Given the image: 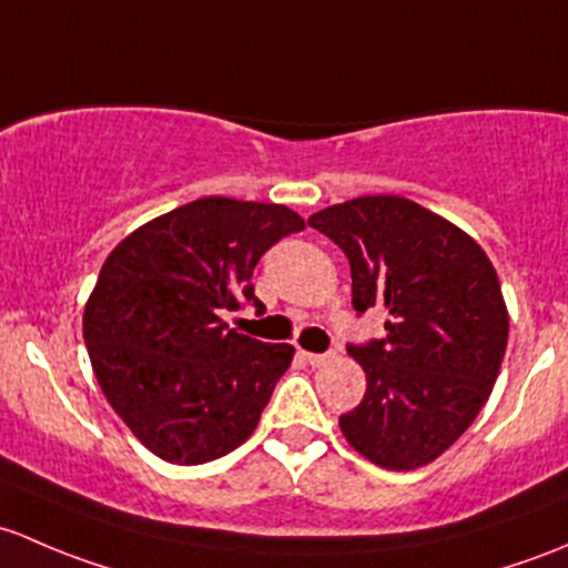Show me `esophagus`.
<instances>
[{
	"label": "esophagus",
	"instance_id": "obj_1",
	"mask_svg": "<svg viewBox=\"0 0 568 568\" xmlns=\"http://www.w3.org/2000/svg\"><path fill=\"white\" fill-rule=\"evenodd\" d=\"M303 358H306L312 366H325L336 358V353H303Z\"/></svg>",
	"mask_w": 568,
	"mask_h": 568
}]
</instances>
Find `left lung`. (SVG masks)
Here are the masks:
<instances>
[{
	"label": "left lung",
	"instance_id": "1",
	"mask_svg": "<svg viewBox=\"0 0 568 568\" xmlns=\"http://www.w3.org/2000/svg\"><path fill=\"white\" fill-rule=\"evenodd\" d=\"M347 254L353 308L383 306L385 338L349 355L366 394L338 418L349 446L385 470L440 457L487 405L508 342L498 273L484 248L405 196L333 204L308 219Z\"/></svg>",
	"mask_w": 568,
	"mask_h": 568
}]
</instances>
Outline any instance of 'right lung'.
Wrapping results in <instances>:
<instances>
[{
	"label": "right lung",
	"instance_id": "add662e5",
	"mask_svg": "<svg viewBox=\"0 0 568 568\" xmlns=\"http://www.w3.org/2000/svg\"><path fill=\"white\" fill-rule=\"evenodd\" d=\"M306 221L284 204L204 196L139 226L106 256L84 306L101 390L163 462L202 465L260 424L295 347L230 331L260 256Z\"/></svg>",
	"mask_w": 568,
	"mask_h": 568
}]
</instances>
